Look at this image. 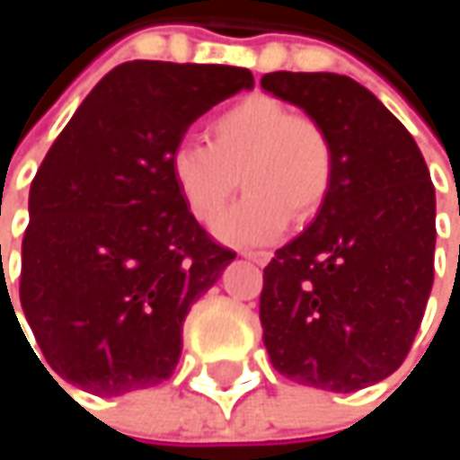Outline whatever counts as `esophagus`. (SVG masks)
<instances>
[{
    "label": "esophagus",
    "instance_id": "esophagus-1",
    "mask_svg": "<svg viewBox=\"0 0 460 460\" xmlns=\"http://www.w3.org/2000/svg\"><path fill=\"white\" fill-rule=\"evenodd\" d=\"M244 258H250V261L258 263V266H266V263L271 261V252H269V250H247Z\"/></svg>",
    "mask_w": 460,
    "mask_h": 460
}]
</instances>
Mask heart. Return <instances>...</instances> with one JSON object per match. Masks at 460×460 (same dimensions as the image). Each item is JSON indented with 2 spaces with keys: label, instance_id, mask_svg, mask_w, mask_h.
Wrapping results in <instances>:
<instances>
[{
  "label": "heart",
  "instance_id": "heart-1",
  "mask_svg": "<svg viewBox=\"0 0 460 460\" xmlns=\"http://www.w3.org/2000/svg\"><path fill=\"white\" fill-rule=\"evenodd\" d=\"M210 143L181 140L170 151V175L186 210L213 226L238 178L248 197L218 224L231 244H266L290 216L309 221L322 210L335 178V148L320 119L293 111L271 95H247L208 125Z\"/></svg>",
  "mask_w": 460,
  "mask_h": 460
}]
</instances>
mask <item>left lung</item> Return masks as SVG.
<instances>
[{"mask_svg": "<svg viewBox=\"0 0 460 460\" xmlns=\"http://www.w3.org/2000/svg\"><path fill=\"white\" fill-rule=\"evenodd\" d=\"M261 87L320 119L335 178L314 224L263 269L261 324L274 370L357 392L408 357L434 285V183L405 125L341 74H263Z\"/></svg>", "mask_w": 460, "mask_h": 460, "instance_id": "1", "label": "left lung"}]
</instances>
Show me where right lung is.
Here are the masks:
<instances>
[{
    "label": "right lung",
    "instance_id": "1",
    "mask_svg": "<svg viewBox=\"0 0 460 460\" xmlns=\"http://www.w3.org/2000/svg\"><path fill=\"white\" fill-rule=\"evenodd\" d=\"M252 84L236 66L130 60L49 146L31 181L21 261V306L47 376L98 397L172 376L191 304L236 252L186 210L170 151L191 122Z\"/></svg>",
    "mask_w": 460,
    "mask_h": 460
}]
</instances>
